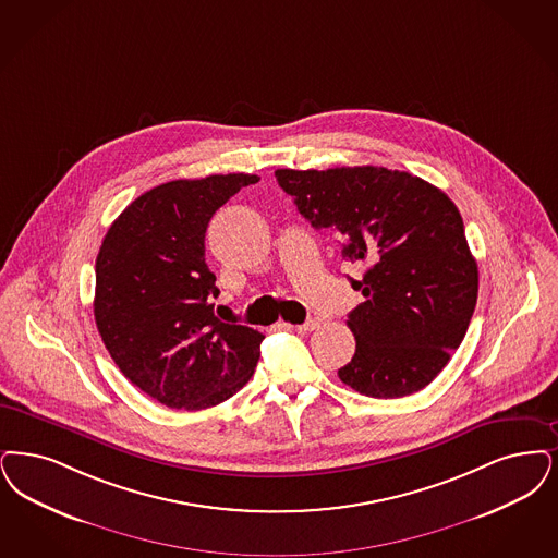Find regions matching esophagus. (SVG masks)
I'll return each mask as SVG.
<instances>
[{"mask_svg":"<svg viewBox=\"0 0 558 558\" xmlns=\"http://www.w3.org/2000/svg\"><path fill=\"white\" fill-rule=\"evenodd\" d=\"M284 328H294V330H299V332H312L315 330L317 326H319V317H310L305 324H301V326H290V324H282Z\"/></svg>","mask_w":558,"mask_h":558,"instance_id":"esophagus-1","label":"esophagus"}]
</instances>
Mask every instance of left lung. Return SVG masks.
Here are the masks:
<instances>
[{
    "mask_svg": "<svg viewBox=\"0 0 558 558\" xmlns=\"http://www.w3.org/2000/svg\"><path fill=\"white\" fill-rule=\"evenodd\" d=\"M313 228L342 241L365 266L351 287L365 301L349 313L357 340L338 378L359 395L399 399L425 388L463 342L477 301V264L463 218L440 189L378 166L276 170Z\"/></svg>",
    "mask_w": 558,
    "mask_h": 558,
    "instance_id": "obj_1",
    "label": "left lung"
}]
</instances>
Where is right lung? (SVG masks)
Masks as SVG:
<instances>
[{"label":"right lung","instance_id":"right-lung-1","mask_svg":"<svg viewBox=\"0 0 558 558\" xmlns=\"http://www.w3.org/2000/svg\"><path fill=\"white\" fill-rule=\"evenodd\" d=\"M255 174L172 180L113 220L95 262L93 313L120 372L157 402L199 411L253 376L264 335L214 315L205 264L211 216Z\"/></svg>","mask_w":558,"mask_h":558}]
</instances>
